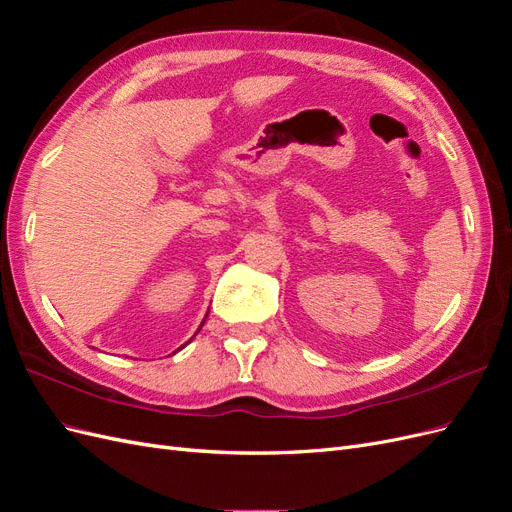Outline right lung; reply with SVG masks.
I'll list each match as a JSON object with an SVG mask.
<instances>
[{"instance_id":"obj_1","label":"right lung","mask_w":512,"mask_h":512,"mask_svg":"<svg viewBox=\"0 0 512 512\" xmlns=\"http://www.w3.org/2000/svg\"><path fill=\"white\" fill-rule=\"evenodd\" d=\"M203 324H205V320H203V322H200V327H203ZM198 331H200V329H198ZM181 348H183V346H181ZM181 348H179V350H181Z\"/></svg>"}]
</instances>
